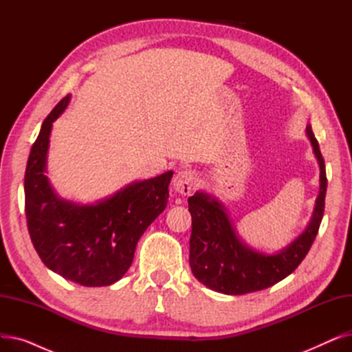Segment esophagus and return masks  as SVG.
<instances>
[{
  "label": "esophagus",
  "mask_w": 352,
  "mask_h": 352,
  "mask_svg": "<svg viewBox=\"0 0 352 352\" xmlns=\"http://www.w3.org/2000/svg\"><path fill=\"white\" fill-rule=\"evenodd\" d=\"M195 179H197V177H195L194 171L181 170L174 177V181H173L174 190L181 195H188L195 186Z\"/></svg>",
  "instance_id": "obj_1"
}]
</instances>
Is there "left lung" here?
Segmentation results:
<instances>
[{"label": "left lung", "mask_w": 352, "mask_h": 352, "mask_svg": "<svg viewBox=\"0 0 352 352\" xmlns=\"http://www.w3.org/2000/svg\"><path fill=\"white\" fill-rule=\"evenodd\" d=\"M307 137L320 164V194L305 231L280 252L264 254L244 244L217 198L202 191L188 198L192 217L190 265L199 283L217 292L243 295L280 283L301 264L318 234L327 192L325 164L311 125H307Z\"/></svg>", "instance_id": "left-lung-1"}]
</instances>
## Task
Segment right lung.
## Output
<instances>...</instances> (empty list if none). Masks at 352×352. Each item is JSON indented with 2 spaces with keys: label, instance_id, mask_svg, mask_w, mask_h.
Here are the masks:
<instances>
[{
  "label": "right lung",
  "instance_id": "obj_1",
  "mask_svg": "<svg viewBox=\"0 0 352 352\" xmlns=\"http://www.w3.org/2000/svg\"><path fill=\"white\" fill-rule=\"evenodd\" d=\"M64 97L44 120L27 162L25 217L41 261L84 287L117 283L133 264L140 236L165 210L173 171L128 184L96 204H77L54 192L45 175L52 122L67 108Z\"/></svg>",
  "mask_w": 352,
  "mask_h": 352
}]
</instances>
